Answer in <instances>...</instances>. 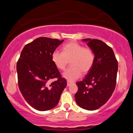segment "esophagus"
I'll list each match as a JSON object with an SVG mask.
<instances>
[{
  "mask_svg": "<svg viewBox=\"0 0 133 133\" xmlns=\"http://www.w3.org/2000/svg\"><path fill=\"white\" fill-rule=\"evenodd\" d=\"M71 84H72V82H70V81H68V82H67V86H71Z\"/></svg>",
  "mask_w": 133,
  "mask_h": 133,
  "instance_id": "esophagus-1",
  "label": "esophagus"
}]
</instances>
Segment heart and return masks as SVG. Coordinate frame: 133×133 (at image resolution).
<instances>
[{
	"instance_id": "heart-1",
	"label": "heart",
	"mask_w": 133,
	"mask_h": 133,
	"mask_svg": "<svg viewBox=\"0 0 133 133\" xmlns=\"http://www.w3.org/2000/svg\"><path fill=\"white\" fill-rule=\"evenodd\" d=\"M62 52L54 51L51 59L55 66L64 70L70 61L71 66L63 73V77L69 81L79 79L83 73L88 72L94 61V54L89 47H84L76 42H69L63 45Z\"/></svg>"
}]
</instances>
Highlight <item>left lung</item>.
<instances>
[{
  "label": "left lung",
  "mask_w": 133,
  "mask_h": 133,
  "mask_svg": "<svg viewBox=\"0 0 133 133\" xmlns=\"http://www.w3.org/2000/svg\"><path fill=\"white\" fill-rule=\"evenodd\" d=\"M94 54V61L85 78L76 83L77 105L86 110L97 109L109 100L116 84L117 61L112 48L102 41L84 39Z\"/></svg>",
  "instance_id": "8db88e82"
}]
</instances>
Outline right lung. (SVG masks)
Here are the masks:
<instances>
[{"label": "right lung", "instance_id": "add662e5", "mask_svg": "<svg viewBox=\"0 0 133 133\" xmlns=\"http://www.w3.org/2000/svg\"><path fill=\"white\" fill-rule=\"evenodd\" d=\"M57 39L41 37L26 44L17 63L18 86L27 103L38 111H47L59 103L67 86L55 66L51 56L63 42ZM57 80L49 83L48 81Z\"/></svg>", "mask_w": 133, "mask_h": 133}]
</instances>
